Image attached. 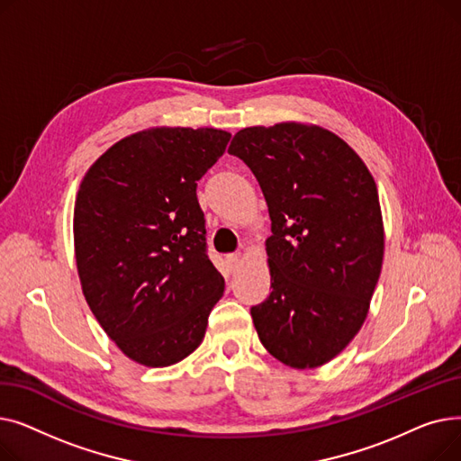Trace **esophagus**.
Here are the masks:
<instances>
[{
    "label": "esophagus",
    "mask_w": 461,
    "mask_h": 461,
    "mask_svg": "<svg viewBox=\"0 0 461 461\" xmlns=\"http://www.w3.org/2000/svg\"><path fill=\"white\" fill-rule=\"evenodd\" d=\"M226 261H228V265H230L231 269H235L237 265L240 263V254H239V252H235V254H228V256H226Z\"/></svg>",
    "instance_id": "obj_1"
}]
</instances>
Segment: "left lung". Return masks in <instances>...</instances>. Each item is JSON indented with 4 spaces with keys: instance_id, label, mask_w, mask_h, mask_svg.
Returning <instances> with one entry per match:
<instances>
[{
    "instance_id": "1",
    "label": "left lung",
    "mask_w": 461,
    "mask_h": 461,
    "mask_svg": "<svg viewBox=\"0 0 461 461\" xmlns=\"http://www.w3.org/2000/svg\"><path fill=\"white\" fill-rule=\"evenodd\" d=\"M228 153L252 169L271 216L273 292L250 310L259 340L285 366L318 368L368 316L384 250L375 181L318 125L249 127Z\"/></svg>"
}]
</instances>
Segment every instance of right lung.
Here are the masks:
<instances>
[{
	"instance_id": "1",
	"label": "right lung",
	"mask_w": 461,
	"mask_h": 461,
	"mask_svg": "<svg viewBox=\"0 0 461 461\" xmlns=\"http://www.w3.org/2000/svg\"><path fill=\"white\" fill-rule=\"evenodd\" d=\"M231 134L157 127L93 162L75 203V254L96 321L143 366L196 349L224 278L207 256L196 186Z\"/></svg>"
}]
</instances>
